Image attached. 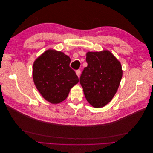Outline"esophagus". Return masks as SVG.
Here are the masks:
<instances>
[{"label": "esophagus", "instance_id": "1", "mask_svg": "<svg viewBox=\"0 0 153 153\" xmlns=\"http://www.w3.org/2000/svg\"><path fill=\"white\" fill-rule=\"evenodd\" d=\"M76 73L77 76L78 77H80V69H78V70H76Z\"/></svg>", "mask_w": 153, "mask_h": 153}]
</instances>
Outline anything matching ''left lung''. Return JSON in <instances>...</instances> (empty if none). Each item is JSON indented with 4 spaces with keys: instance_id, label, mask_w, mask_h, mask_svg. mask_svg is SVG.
<instances>
[{
    "instance_id": "8db88e82",
    "label": "left lung",
    "mask_w": 153,
    "mask_h": 153,
    "mask_svg": "<svg viewBox=\"0 0 153 153\" xmlns=\"http://www.w3.org/2000/svg\"><path fill=\"white\" fill-rule=\"evenodd\" d=\"M87 66L80 78L87 101L94 108L103 107L112 100L123 76L121 64L108 50L89 52Z\"/></svg>"
}]
</instances>
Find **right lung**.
Masks as SVG:
<instances>
[{"label": "right lung", "instance_id": "obj_1", "mask_svg": "<svg viewBox=\"0 0 153 153\" xmlns=\"http://www.w3.org/2000/svg\"><path fill=\"white\" fill-rule=\"evenodd\" d=\"M71 59L63 52L49 49L33 64L34 84L43 98L52 104L65 100L78 78L69 64Z\"/></svg>", "mask_w": 153, "mask_h": 153}]
</instances>
